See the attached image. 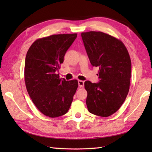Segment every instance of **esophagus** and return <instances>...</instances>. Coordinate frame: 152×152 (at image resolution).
Here are the masks:
<instances>
[{
  "instance_id": "34e87169",
  "label": "esophagus",
  "mask_w": 152,
  "mask_h": 152,
  "mask_svg": "<svg viewBox=\"0 0 152 152\" xmlns=\"http://www.w3.org/2000/svg\"><path fill=\"white\" fill-rule=\"evenodd\" d=\"M78 82L80 88H83V86H84V82L82 81V80H78Z\"/></svg>"
}]
</instances>
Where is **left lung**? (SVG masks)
Here are the masks:
<instances>
[{
  "mask_svg": "<svg viewBox=\"0 0 152 152\" xmlns=\"http://www.w3.org/2000/svg\"><path fill=\"white\" fill-rule=\"evenodd\" d=\"M90 63L99 66L98 83L86 81V104L90 113L108 117L121 107L129 90L131 61L124 44L100 31L82 33Z\"/></svg>",
  "mask_w": 152,
  "mask_h": 152,
  "instance_id": "8db88e82",
  "label": "left lung"
}]
</instances>
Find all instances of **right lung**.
<instances>
[{"label":"right lung","mask_w":152,"mask_h":152,"mask_svg":"<svg viewBox=\"0 0 152 152\" xmlns=\"http://www.w3.org/2000/svg\"><path fill=\"white\" fill-rule=\"evenodd\" d=\"M77 34H53L34 41L25 63V82L36 107L45 115L57 118L69 110L78 88L76 80L59 78L57 71Z\"/></svg>","instance_id":"add662e5"}]
</instances>
